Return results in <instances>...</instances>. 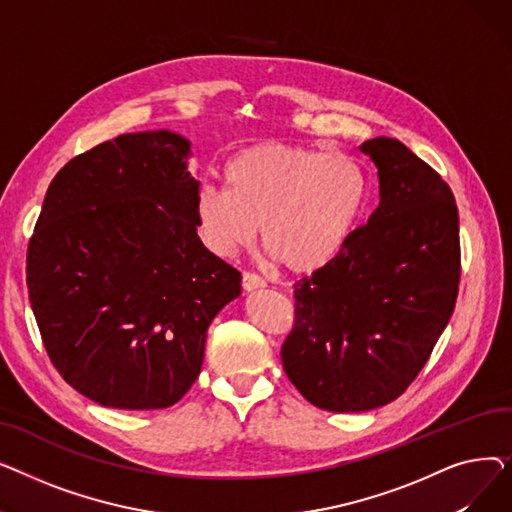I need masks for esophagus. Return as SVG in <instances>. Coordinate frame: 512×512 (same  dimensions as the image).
Listing matches in <instances>:
<instances>
[{
	"label": "esophagus",
	"mask_w": 512,
	"mask_h": 512,
	"mask_svg": "<svg viewBox=\"0 0 512 512\" xmlns=\"http://www.w3.org/2000/svg\"><path fill=\"white\" fill-rule=\"evenodd\" d=\"M265 286V280L253 272H245L242 274V288L245 290H257V288H263Z\"/></svg>",
	"instance_id": "esophagus-1"
}]
</instances>
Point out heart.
<instances>
[{
  "mask_svg": "<svg viewBox=\"0 0 512 512\" xmlns=\"http://www.w3.org/2000/svg\"><path fill=\"white\" fill-rule=\"evenodd\" d=\"M226 188L205 184L195 197L203 245L218 257L261 240L290 272L309 274L332 261L355 232L369 195L359 161L284 143L236 153L224 168Z\"/></svg>",
  "mask_w": 512,
  "mask_h": 512,
  "instance_id": "heart-1",
  "label": "heart"
}]
</instances>
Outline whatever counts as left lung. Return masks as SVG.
<instances>
[{
  "label": "left lung",
  "mask_w": 512,
  "mask_h": 512,
  "mask_svg": "<svg viewBox=\"0 0 512 512\" xmlns=\"http://www.w3.org/2000/svg\"><path fill=\"white\" fill-rule=\"evenodd\" d=\"M359 149L378 168L380 205L332 261L294 284V326L282 344L294 388L334 413L384 407L411 386L461 280L450 186L396 139Z\"/></svg>",
  "instance_id": "obj_1"
}]
</instances>
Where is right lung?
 <instances>
[{"label": "right lung", "instance_id": "right-lung-1", "mask_svg": "<svg viewBox=\"0 0 512 512\" xmlns=\"http://www.w3.org/2000/svg\"><path fill=\"white\" fill-rule=\"evenodd\" d=\"M188 155L170 130L120 134L47 188L26 251L31 307L53 367L103 407L176 405L240 294V272L197 234Z\"/></svg>", "mask_w": 512, "mask_h": 512}]
</instances>
